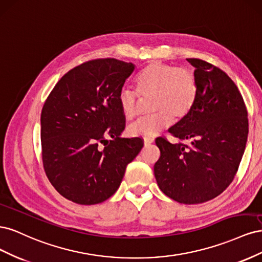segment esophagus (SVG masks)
Wrapping results in <instances>:
<instances>
[{"label": "esophagus", "mask_w": 262, "mask_h": 262, "mask_svg": "<svg viewBox=\"0 0 262 262\" xmlns=\"http://www.w3.org/2000/svg\"><path fill=\"white\" fill-rule=\"evenodd\" d=\"M154 142V139H144V145L147 146L149 144H152Z\"/></svg>", "instance_id": "obj_1"}]
</instances>
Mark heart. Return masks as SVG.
Returning a JSON list of instances; mask_svg holds the SVG:
<instances>
[{"label": "heart", "instance_id": "obj_1", "mask_svg": "<svg viewBox=\"0 0 262 262\" xmlns=\"http://www.w3.org/2000/svg\"><path fill=\"white\" fill-rule=\"evenodd\" d=\"M136 89L143 98H150L154 115L141 118L128 129L131 137L150 139L172 122V117L182 119L193 109L198 98V81L187 68L163 62H152L136 76ZM119 106L126 120L138 115L140 96L136 91L122 89Z\"/></svg>", "mask_w": 262, "mask_h": 262}]
</instances>
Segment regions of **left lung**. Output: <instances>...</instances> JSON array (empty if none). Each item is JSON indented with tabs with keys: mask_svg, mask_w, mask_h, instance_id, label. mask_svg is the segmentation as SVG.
<instances>
[{
	"mask_svg": "<svg viewBox=\"0 0 262 262\" xmlns=\"http://www.w3.org/2000/svg\"><path fill=\"white\" fill-rule=\"evenodd\" d=\"M187 61L195 68L198 98L191 113L168 131L190 144L157 138L161 157L154 175L170 199L198 204L214 199L233 181L247 142L248 118L238 89L224 71L200 59Z\"/></svg>",
	"mask_w": 262,
	"mask_h": 262,
	"instance_id": "left-lung-1",
	"label": "left lung"
}]
</instances>
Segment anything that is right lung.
Segmentation results:
<instances>
[{"label": "right lung", "instance_id": "1", "mask_svg": "<svg viewBox=\"0 0 262 262\" xmlns=\"http://www.w3.org/2000/svg\"><path fill=\"white\" fill-rule=\"evenodd\" d=\"M134 69L112 58L87 61L63 75L47 98L40 117L42 164L66 199L83 205L109 199L143 147L140 138H120L125 119L118 97Z\"/></svg>", "mask_w": 262, "mask_h": 262}]
</instances>
